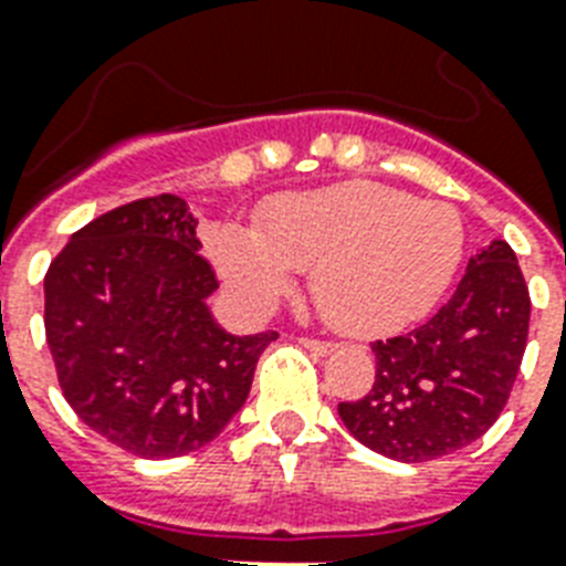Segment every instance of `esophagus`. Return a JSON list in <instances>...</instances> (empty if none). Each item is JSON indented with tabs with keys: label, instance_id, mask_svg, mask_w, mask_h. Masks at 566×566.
<instances>
[{
	"label": "esophagus",
	"instance_id": "34e87169",
	"mask_svg": "<svg viewBox=\"0 0 566 566\" xmlns=\"http://www.w3.org/2000/svg\"><path fill=\"white\" fill-rule=\"evenodd\" d=\"M300 344L308 346L311 353H317V355H328L337 349V344H332V340H317V337H302Z\"/></svg>",
	"mask_w": 566,
	"mask_h": 566
}]
</instances>
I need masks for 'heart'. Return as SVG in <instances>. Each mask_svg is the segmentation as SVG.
<instances>
[{
  "mask_svg": "<svg viewBox=\"0 0 566 566\" xmlns=\"http://www.w3.org/2000/svg\"><path fill=\"white\" fill-rule=\"evenodd\" d=\"M464 255L452 205L376 181L279 196L261 226L222 222L213 258L247 311H266L311 275L319 314L349 335H387L440 300Z\"/></svg>",
  "mask_w": 566,
  "mask_h": 566,
  "instance_id": "obj_1",
  "label": "heart"
}]
</instances>
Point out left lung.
Here are the masks:
<instances>
[{
  "mask_svg": "<svg viewBox=\"0 0 566 566\" xmlns=\"http://www.w3.org/2000/svg\"><path fill=\"white\" fill-rule=\"evenodd\" d=\"M528 314L517 255L493 240L470 258L452 300L429 323L373 344L370 394L337 405L349 434L405 464L452 455L482 438L509 402Z\"/></svg>",
  "mask_w": 566,
  "mask_h": 566,
  "instance_id": "1",
  "label": "left lung"
}]
</instances>
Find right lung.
<instances>
[{"instance_id":"add662e5","label":"right lung","mask_w":566,"mask_h":566,"mask_svg":"<svg viewBox=\"0 0 566 566\" xmlns=\"http://www.w3.org/2000/svg\"><path fill=\"white\" fill-rule=\"evenodd\" d=\"M181 196L119 205L70 238L43 279L46 344L78 420L137 458L211 443L243 408L275 332L234 337L208 308L217 273Z\"/></svg>"}]
</instances>
